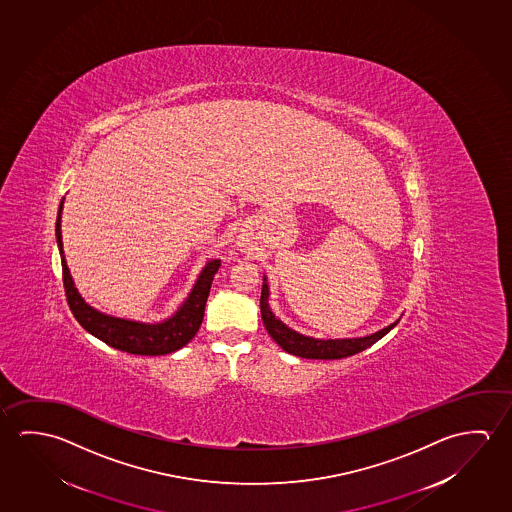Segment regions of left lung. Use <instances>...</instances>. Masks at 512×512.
I'll return each instance as SVG.
<instances>
[{
  "mask_svg": "<svg viewBox=\"0 0 512 512\" xmlns=\"http://www.w3.org/2000/svg\"><path fill=\"white\" fill-rule=\"evenodd\" d=\"M269 287L268 278L264 277L262 284V293H260V314H262V323L268 330L269 336L275 343L284 350V352L302 357V359H344L355 353L362 352L369 348L371 344L377 343L378 339L386 336L391 328L398 325L400 319H396L389 327L378 330L375 334L366 337H352V339H314V337L303 336L294 332L293 328L287 327L280 319L269 309Z\"/></svg>",
  "mask_w": 512,
  "mask_h": 512,
  "instance_id": "obj_1",
  "label": "left lung"
}]
</instances>
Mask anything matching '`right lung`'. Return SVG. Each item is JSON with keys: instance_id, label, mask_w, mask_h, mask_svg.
I'll return each instance as SVG.
<instances>
[{"instance_id": "right-lung-1", "label": "right lung", "mask_w": 512, "mask_h": 512, "mask_svg": "<svg viewBox=\"0 0 512 512\" xmlns=\"http://www.w3.org/2000/svg\"><path fill=\"white\" fill-rule=\"evenodd\" d=\"M62 209H64V200L59 205L55 237L59 246L60 260H62V278H64L66 298L76 321L103 343L121 352L134 353V355H166V353L180 350L182 346L189 343L202 325L210 285L214 275L218 273L221 260L214 259L205 264L191 293L171 318L164 319L160 323H141L132 319L114 318L85 303L75 287L66 264V257H64V248H62V232H60Z\"/></svg>"}]
</instances>
